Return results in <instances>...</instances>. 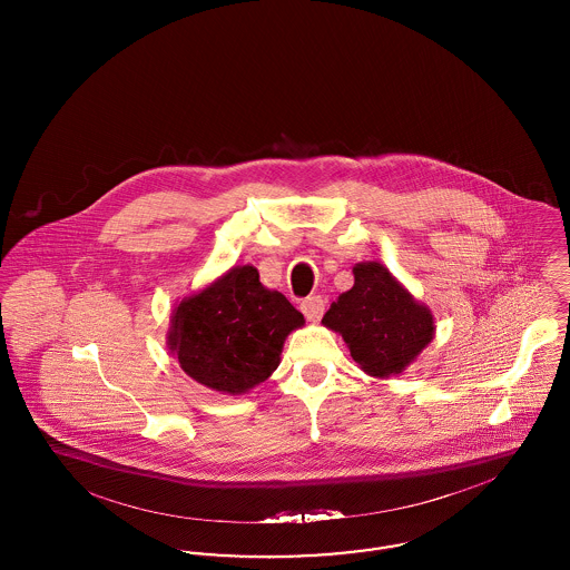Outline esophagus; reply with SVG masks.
I'll return each mask as SVG.
<instances>
[{
    "mask_svg": "<svg viewBox=\"0 0 570 570\" xmlns=\"http://www.w3.org/2000/svg\"><path fill=\"white\" fill-rule=\"evenodd\" d=\"M301 312L305 314V318L309 323H318L323 318V314H325V298L318 297V295L305 298L301 303Z\"/></svg>",
    "mask_w": 570,
    "mask_h": 570,
    "instance_id": "esophagus-1",
    "label": "esophagus"
}]
</instances>
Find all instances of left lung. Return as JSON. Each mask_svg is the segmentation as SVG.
Here are the masks:
<instances>
[{
	"label": "left lung",
	"mask_w": 570,
	"mask_h": 570,
	"mask_svg": "<svg viewBox=\"0 0 570 570\" xmlns=\"http://www.w3.org/2000/svg\"><path fill=\"white\" fill-rule=\"evenodd\" d=\"M353 273V288L331 303L323 325L344 337L367 376H397L432 344L434 314L379 261L356 263Z\"/></svg>",
	"instance_id": "left-lung-1"
}]
</instances>
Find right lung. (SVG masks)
Instances as JSON below:
<instances>
[{"mask_svg": "<svg viewBox=\"0 0 570 570\" xmlns=\"http://www.w3.org/2000/svg\"><path fill=\"white\" fill-rule=\"evenodd\" d=\"M303 325L288 298L261 284L256 267L237 265L173 307L166 346L198 384L245 395L277 370L286 337Z\"/></svg>", "mask_w": 570, "mask_h": 570, "instance_id": "1", "label": "right lung"}]
</instances>
